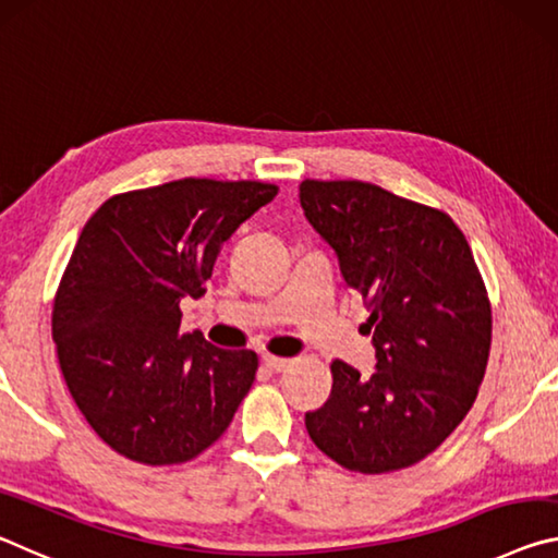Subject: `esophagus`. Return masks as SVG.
Here are the masks:
<instances>
[{"instance_id": "esophagus-1", "label": "esophagus", "mask_w": 558, "mask_h": 558, "mask_svg": "<svg viewBox=\"0 0 558 558\" xmlns=\"http://www.w3.org/2000/svg\"><path fill=\"white\" fill-rule=\"evenodd\" d=\"M262 363L267 365V368L274 371V373H281L289 365V361L287 359H279V355H264Z\"/></svg>"}]
</instances>
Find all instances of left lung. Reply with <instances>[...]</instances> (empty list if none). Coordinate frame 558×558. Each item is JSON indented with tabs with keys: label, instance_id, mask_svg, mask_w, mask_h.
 <instances>
[{
	"label": "left lung",
	"instance_id": "1",
	"mask_svg": "<svg viewBox=\"0 0 558 558\" xmlns=\"http://www.w3.org/2000/svg\"><path fill=\"white\" fill-rule=\"evenodd\" d=\"M301 207L363 296L376 373L331 363V396L306 413L314 445L351 472L410 468L462 423L485 378L492 308L458 225L442 209L361 180H304Z\"/></svg>",
	"mask_w": 558,
	"mask_h": 558
}]
</instances>
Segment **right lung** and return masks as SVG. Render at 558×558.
I'll list each match as a JSON object with an SVG mask.
<instances>
[{
  "mask_svg": "<svg viewBox=\"0 0 558 558\" xmlns=\"http://www.w3.org/2000/svg\"><path fill=\"white\" fill-rule=\"evenodd\" d=\"M259 180L185 178L100 205L53 299L51 336L73 403L111 450L180 464L207 450L250 392L259 359L180 333L222 244L277 197Z\"/></svg>",
  "mask_w": 558,
  "mask_h": 558,
  "instance_id": "1",
  "label": "right lung"
}]
</instances>
